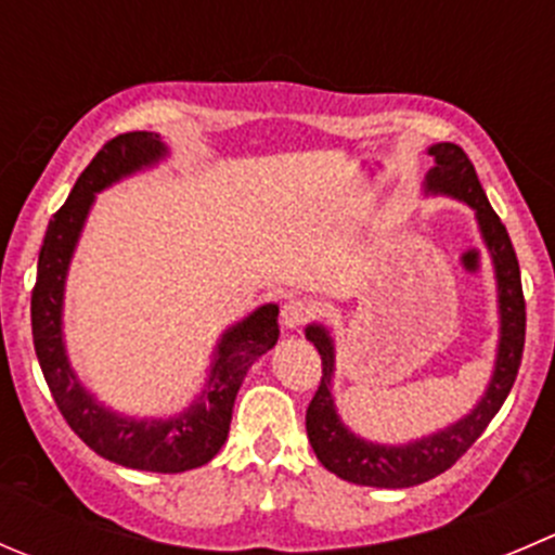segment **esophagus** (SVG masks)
Masks as SVG:
<instances>
[{
	"instance_id": "1",
	"label": "esophagus",
	"mask_w": 555,
	"mask_h": 555,
	"mask_svg": "<svg viewBox=\"0 0 555 555\" xmlns=\"http://www.w3.org/2000/svg\"><path fill=\"white\" fill-rule=\"evenodd\" d=\"M309 317H311V304H306V300L293 298L282 306V325L287 327V331H298L300 325L309 322Z\"/></svg>"
}]
</instances>
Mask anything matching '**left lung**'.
Instances as JSON below:
<instances>
[{
	"instance_id": "8db88e82",
	"label": "left lung",
	"mask_w": 555,
	"mask_h": 555,
	"mask_svg": "<svg viewBox=\"0 0 555 555\" xmlns=\"http://www.w3.org/2000/svg\"><path fill=\"white\" fill-rule=\"evenodd\" d=\"M434 157V168L426 173L423 192L426 195H444L464 203L475 211L477 228H480L482 244L493 262L496 276V304H499V344L496 360H493L491 382L480 401L466 412L461 421L428 434V437L412 439L403 444H379L354 434L336 409L333 398V374H336V344L331 331L322 322L306 325V338L317 347L322 358V379L306 409V434L314 448L317 459L341 480L354 486L371 488H412L421 482L434 480L448 472L472 444L477 442L493 414L502 409L504 398L509 396L518 376L520 358H524L526 338V304L524 287H520V268L515 257L513 241L507 228L488 203L475 165L455 143H434L428 146Z\"/></svg>"
}]
</instances>
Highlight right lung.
Listing matches in <instances>:
<instances>
[{
	"mask_svg": "<svg viewBox=\"0 0 555 555\" xmlns=\"http://www.w3.org/2000/svg\"><path fill=\"white\" fill-rule=\"evenodd\" d=\"M168 157V143L157 132H127L107 141L78 176L42 241L31 289V336L59 412L96 455L127 469L179 475L208 464L228 442L233 403L246 371L279 341V306H257L219 336L201 396L170 417H132L105 406L78 379L64 347L67 271L96 195Z\"/></svg>",
	"mask_w": 555,
	"mask_h": 555,
	"instance_id": "add662e5",
	"label": "right lung"
}]
</instances>
